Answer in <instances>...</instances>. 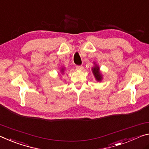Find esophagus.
I'll list each match as a JSON object with an SVG mask.
<instances>
[{"mask_svg": "<svg viewBox=\"0 0 149 149\" xmlns=\"http://www.w3.org/2000/svg\"><path fill=\"white\" fill-rule=\"evenodd\" d=\"M76 69L78 70H82V69H83V67H82V65H77Z\"/></svg>", "mask_w": 149, "mask_h": 149, "instance_id": "34e87169", "label": "esophagus"}]
</instances>
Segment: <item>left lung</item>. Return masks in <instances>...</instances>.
<instances>
[{
	"label": "left lung",
	"mask_w": 149,
	"mask_h": 149,
	"mask_svg": "<svg viewBox=\"0 0 149 149\" xmlns=\"http://www.w3.org/2000/svg\"><path fill=\"white\" fill-rule=\"evenodd\" d=\"M92 70L94 74V76L95 78H96V80L97 81H101L102 79V75L101 74L100 71V67L98 66H97L96 64H95L94 67H92Z\"/></svg>",
	"instance_id": "obj_1"
}]
</instances>
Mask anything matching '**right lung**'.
I'll return each instance as SVG.
<instances>
[{
	"label": "right lung",
	"instance_id": "right-lung-1",
	"mask_svg": "<svg viewBox=\"0 0 149 149\" xmlns=\"http://www.w3.org/2000/svg\"><path fill=\"white\" fill-rule=\"evenodd\" d=\"M61 72H63V71H64V69H63V68H62L61 70Z\"/></svg>",
	"mask_w": 149,
	"mask_h": 149
}]
</instances>
